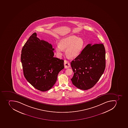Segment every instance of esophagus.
<instances>
[{
  "label": "esophagus",
  "mask_w": 128,
  "mask_h": 128,
  "mask_svg": "<svg viewBox=\"0 0 128 128\" xmlns=\"http://www.w3.org/2000/svg\"><path fill=\"white\" fill-rule=\"evenodd\" d=\"M64 65L65 68H70V63L67 60H64Z\"/></svg>",
  "instance_id": "obj_1"
}]
</instances>
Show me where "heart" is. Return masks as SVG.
Returning <instances> with one entry per match:
<instances>
[{"instance_id": "heart-1", "label": "heart", "mask_w": 128, "mask_h": 128, "mask_svg": "<svg viewBox=\"0 0 128 128\" xmlns=\"http://www.w3.org/2000/svg\"><path fill=\"white\" fill-rule=\"evenodd\" d=\"M84 42L82 38L75 36H70L62 39L60 45L56 47V51L58 57L62 55L64 50H66V54L70 58H74L80 55L84 48Z\"/></svg>"}]
</instances>
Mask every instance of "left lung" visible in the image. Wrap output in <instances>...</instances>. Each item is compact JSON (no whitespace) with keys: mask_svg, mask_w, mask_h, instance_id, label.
I'll return each mask as SVG.
<instances>
[{"mask_svg":"<svg viewBox=\"0 0 128 128\" xmlns=\"http://www.w3.org/2000/svg\"><path fill=\"white\" fill-rule=\"evenodd\" d=\"M105 50L102 44H88L71 62L74 72L72 83L78 89L87 90L99 80L105 68Z\"/></svg>","mask_w":128,"mask_h":128,"instance_id":"obj_1","label":"left lung"}]
</instances>
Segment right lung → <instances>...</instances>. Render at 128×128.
Listing matches in <instances>:
<instances>
[{
    "instance_id": "add662e5",
    "label": "right lung",
    "mask_w": 128,
    "mask_h": 128,
    "mask_svg": "<svg viewBox=\"0 0 128 128\" xmlns=\"http://www.w3.org/2000/svg\"><path fill=\"white\" fill-rule=\"evenodd\" d=\"M52 44L32 35L23 46L20 60L25 78L38 90L45 92L56 82L58 73L64 68L63 60L54 57Z\"/></svg>"
}]
</instances>
